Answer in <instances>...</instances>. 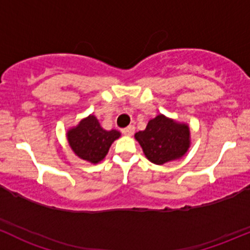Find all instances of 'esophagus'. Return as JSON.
Returning <instances> with one entry per match:
<instances>
[{"label": "esophagus", "mask_w": 250, "mask_h": 250, "mask_svg": "<svg viewBox=\"0 0 250 250\" xmlns=\"http://www.w3.org/2000/svg\"><path fill=\"white\" fill-rule=\"evenodd\" d=\"M134 132H135V127H134V125H128L127 128L122 129V133L125 134V135H128V136L133 135Z\"/></svg>", "instance_id": "obj_1"}]
</instances>
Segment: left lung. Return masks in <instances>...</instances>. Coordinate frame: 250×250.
<instances>
[{
	"mask_svg": "<svg viewBox=\"0 0 250 250\" xmlns=\"http://www.w3.org/2000/svg\"><path fill=\"white\" fill-rule=\"evenodd\" d=\"M134 138L149 162L163 165L181 159L187 153L190 147V128L188 123L159 114L148 121L145 130L135 133Z\"/></svg>",
	"mask_w": 250,
	"mask_h": 250,
	"instance_id": "left-lung-1",
	"label": "left lung"
}]
</instances>
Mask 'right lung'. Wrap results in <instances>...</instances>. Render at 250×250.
I'll use <instances>...</instances> for the list:
<instances>
[{
	"label": "right lung",
	"instance_id": "1",
	"mask_svg": "<svg viewBox=\"0 0 250 250\" xmlns=\"http://www.w3.org/2000/svg\"><path fill=\"white\" fill-rule=\"evenodd\" d=\"M121 136L116 129L105 130L93 114L80 120L67 130L70 148L79 158L91 164H98L106 157L112 143Z\"/></svg>",
	"mask_w": 250,
	"mask_h": 250
}]
</instances>
